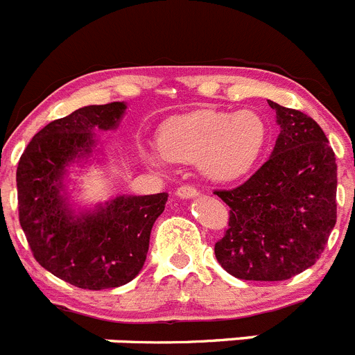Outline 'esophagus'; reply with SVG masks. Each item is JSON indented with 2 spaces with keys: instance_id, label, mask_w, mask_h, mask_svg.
Instances as JSON below:
<instances>
[{
  "instance_id": "34e87169",
  "label": "esophagus",
  "mask_w": 355,
  "mask_h": 355,
  "mask_svg": "<svg viewBox=\"0 0 355 355\" xmlns=\"http://www.w3.org/2000/svg\"><path fill=\"white\" fill-rule=\"evenodd\" d=\"M175 196L180 197V199H193V197L199 196L196 187H190V184H184V187H180L175 190Z\"/></svg>"
}]
</instances>
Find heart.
I'll return each mask as SVG.
<instances>
[{
    "label": "heart",
    "instance_id": "1",
    "mask_svg": "<svg viewBox=\"0 0 355 355\" xmlns=\"http://www.w3.org/2000/svg\"><path fill=\"white\" fill-rule=\"evenodd\" d=\"M266 140L268 126L254 110H197L165 122L159 147H147L144 158L158 168L171 162L199 163L208 180L229 183L252 171Z\"/></svg>",
    "mask_w": 355,
    "mask_h": 355
}]
</instances>
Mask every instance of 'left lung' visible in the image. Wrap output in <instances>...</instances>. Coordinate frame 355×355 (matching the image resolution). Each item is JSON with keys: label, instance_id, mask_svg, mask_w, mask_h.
<instances>
[{"label": "left lung", "instance_id": "8db88e82", "mask_svg": "<svg viewBox=\"0 0 355 355\" xmlns=\"http://www.w3.org/2000/svg\"><path fill=\"white\" fill-rule=\"evenodd\" d=\"M268 105L281 130L268 162L240 187L215 192L231 208L215 256L245 281H284L313 266L336 224L338 165L327 137L299 110Z\"/></svg>", "mask_w": 355, "mask_h": 355}]
</instances>
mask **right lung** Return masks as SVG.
<instances>
[{
    "instance_id": "right-lung-1",
    "label": "right lung",
    "mask_w": 355,
    "mask_h": 355,
    "mask_svg": "<svg viewBox=\"0 0 355 355\" xmlns=\"http://www.w3.org/2000/svg\"><path fill=\"white\" fill-rule=\"evenodd\" d=\"M126 103L90 105L49 122L17 165L19 222L40 266L83 290L133 281L149 250L150 229L167 193L117 196L92 208L71 202L69 172L101 150L96 131H114Z\"/></svg>"
}]
</instances>
